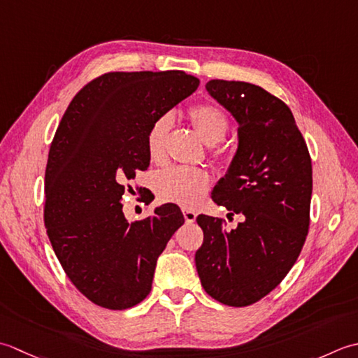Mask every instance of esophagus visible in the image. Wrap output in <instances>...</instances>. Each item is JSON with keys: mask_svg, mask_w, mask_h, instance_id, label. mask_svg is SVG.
Segmentation results:
<instances>
[{"mask_svg": "<svg viewBox=\"0 0 358 358\" xmlns=\"http://www.w3.org/2000/svg\"><path fill=\"white\" fill-rule=\"evenodd\" d=\"M182 213H184V217H185V222L187 224L194 222L196 221V216H198V213H196V211L189 210V208H184V210H182Z\"/></svg>", "mask_w": 358, "mask_h": 358, "instance_id": "34e87169", "label": "esophagus"}]
</instances>
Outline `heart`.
<instances>
[{
	"label": "heart",
	"mask_w": 358,
	"mask_h": 358,
	"mask_svg": "<svg viewBox=\"0 0 358 358\" xmlns=\"http://www.w3.org/2000/svg\"><path fill=\"white\" fill-rule=\"evenodd\" d=\"M188 119L198 136L208 145L224 141L230 128L229 117L222 109L210 103L189 108ZM170 128L171 120L169 115H162L151 125L147 134V148L152 162H162ZM210 184L211 178L206 170L173 166L157 174L155 188L162 201L174 202L182 207H196L203 199Z\"/></svg>",
	"instance_id": "heart-1"
}]
</instances>
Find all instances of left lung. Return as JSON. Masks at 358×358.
Listing matches in <instances>:
<instances>
[{"mask_svg": "<svg viewBox=\"0 0 358 358\" xmlns=\"http://www.w3.org/2000/svg\"><path fill=\"white\" fill-rule=\"evenodd\" d=\"M206 90L238 122V150L211 199L233 215L236 229L196 217L203 243L196 252L202 287L222 304L244 308L278 286L309 230L312 162L289 106L261 86L210 80Z\"/></svg>", "mask_w": 358, "mask_h": 358, "instance_id": "1", "label": "left lung"}]
</instances>
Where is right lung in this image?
I'll use <instances>...</instances> for the list:
<instances>
[{
	"label": "right lung",
	"mask_w": 358,
	"mask_h": 358,
	"mask_svg": "<svg viewBox=\"0 0 358 358\" xmlns=\"http://www.w3.org/2000/svg\"><path fill=\"white\" fill-rule=\"evenodd\" d=\"M198 86L184 71L108 72L63 114L46 165L45 225L63 271L94 304L123 310L145 300L159 255L184 224L173 203L129 222L120 201L148 169L152 123Z\"/></svg>",
	"instance_id": "add662e5"
}]
</instances>
